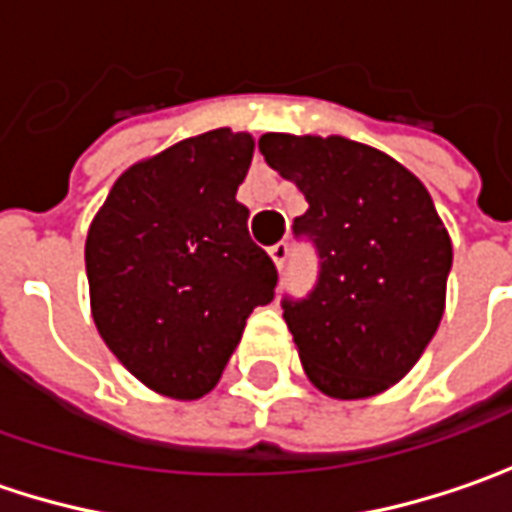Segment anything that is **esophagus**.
<instances>
[{
	"mask_svg": "<svg viewBox=\"0 0 512 512\" xmlns=\"http://www.w3.org/2000/svg\"><path fill=\"white\" fill-rule=\"evenodd\" d=\"M287 256H290V247H287V242H279V245L270 247V259L276 262V267H279V270H285Z\"/></svg>",
	"mask_w": 512,
	"mask_h": 512,
	"instance_id": "esophagus-1",
	"label": "esophagus"
}]
</instances>
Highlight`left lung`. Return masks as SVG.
<instances>
[{"label":"left lung","instance_id":"left-lung-1","mask_svg":"<svg viewBox=\"0 0 512 512\" xmlns=\"http://www.w3.org/2000/svg\"><path fill=\"white\" fill-rule=\"evenodd\" d=\"M259 150L307 199L293 233L316 250V285L282 296L307 379L333 399L382 393L442 322L453 247L430 193L387 153L342 136L265 133Z\"/></svg>","mask_w":512,"mask_h":512}]
</instances>
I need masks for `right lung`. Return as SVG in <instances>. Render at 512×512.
Masks as SVG:
<instances>
[{"label":"right lung","mask_w":512,"mask_h":512,"mask_svg":"<svg viewBox=\"0 0 512 512\" xmlns=\"http://www.w3.org/2000/svg\"><path fill=\"white\" fill-rule=\"evenodd\" d=\"M253 159L219 128L125 170L85 245L93 322L153 390L199 399L219 382L253 307L276 296L273 259L236 202Z\"/></svg>","instance_id":"right-lung-1"}]
</instances>
